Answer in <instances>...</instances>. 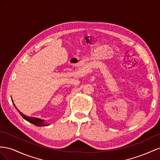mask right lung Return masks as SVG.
Returning a JSON list of instances; mask_svg holds the SVG:
<instances>
[{"label": "right lung", "instance_id": "right-lung-1", "mask_svg": "<svg viewBox=\"0 0 160 160\" xmlns=\"http://www.w3.org/2000/svg\"><path fill=\"white\" fill-rule=\"evenodd\" d=\"M12 102H13L12 101ZM13 104H14V106L15 107L14 102H13ZM17 108V107H16ZM17 110L18 111V112H19L20 113V115L22 117V118H24V119H25L26 121H27L28 122L32 123V124H33L36 126H38V127H45V126H48V125H49V124H48V123L45 122V120H43V119H41V118H36V117H29L28 116H26L25 115H23L21 112L19 111V110L18 108H17Z\"/></svg>", "mask_w": 160, "mask_h": 160}]
</instances>
